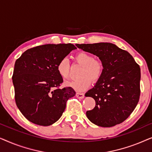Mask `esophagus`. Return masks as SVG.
<instances>
[{"label": "esophagus", "instance_id": "34e87169", "mask_svg": "<svg viewBox=\"0 0 152 152\" xmlns=\"http://www.w3.org/2000/svg\"><path fill=\"white\" fill-rule=\"evenodd\" d=\"M76 96L80 99H83L84 97V95L83 94V93H77Z\"/></svg>", "mask_w": 152, "mask_h": 152}]
</instances>
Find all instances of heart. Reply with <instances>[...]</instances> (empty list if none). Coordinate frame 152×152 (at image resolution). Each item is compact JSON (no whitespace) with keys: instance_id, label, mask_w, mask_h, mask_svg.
Masks as SVG:
<instances>
[{"instance_id":"1","label":"heart","mask_w":152,"mask_h":152,"mask_svg":"<svg viewBox=\"0 0 152 152\" xmlns=\"http://www.w3.org/2000/svg\"><path fill=\"white\" fill-rule=\"evenodd\" d=\"M75 61L82 66L80 74L81 78L68 82V85L75 91L82 92L91 86V80L95 82L102 77L104 66L101 59H94L93 55L86 52H80L77 54L75 56ZM57 69L58 73L64 80L70 78V64L67 58H64L58 63Z\"/></svg>"}]
</instances>
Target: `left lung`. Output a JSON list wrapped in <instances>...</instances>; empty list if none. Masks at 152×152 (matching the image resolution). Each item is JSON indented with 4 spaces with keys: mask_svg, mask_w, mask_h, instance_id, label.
Here are the masks:
<instances>
[{
    "mask_svg": "<svg viewBox=\"0 0 152 152\" xmlns=\"http://www.w3.org/2000/svg\"><path fill=\"white\" fill-rule=\"evenodd\" d=\"M76 45L98 57L104 66L102 77L85 94L95 101L94 109L86 111L87 118L102 127L122 123L135 109L140 98V66L127 51L113 43Z\"/></svg>",
    "mask_w": 152,
    "mask_h": 152,
    "instance_id": "8db88e82",
    "label": "left lung"
}]
</instances>
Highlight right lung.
Masks as SVG:
<instances>
[{
  "instance_id": "obj_1",
  "label": "right lung",
  "mask_w": 152,
  "mask_h": 152,
  "mask_svg": "<svg viewBox=\"0 0 152 152\" xmlns=\"http://www.w3.org/2000/svg\"><path fill=\"white\" fill-rule=\"evenodd\" d=\"M75 49L71 43L45 44L27 50L16 59L12 76L15 101L30 122L51 125L61 118L68 99L75 95L71 87L59 88L63 78L57 69Z\"/></svg>"
}]
</instances>
